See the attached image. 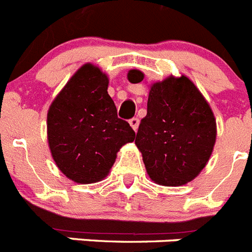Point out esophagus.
Here are the masks:
<instances>
[{"label":"esophagus","instance_id":"1","mask_svg":"<svg viewBox=\"0 0 252 252\" xmlns=\"http://www.w3.org/2000/svg\"><path fill=\"white\" fill-rule=\"evenodd\" d=\"M130 125H131V127L133 128L135 131H137V128H139V124H140V120L137 119V117H132V119L130 120Z\"/></svg>","mask_w":252,"mask_h":252}]
</instances>
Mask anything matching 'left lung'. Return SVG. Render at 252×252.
<instances>
[{"instance_id":"obj_1","label":"left lung","mask_w":252,"mask_h":252,"mask_svg":"<svg viewBox=\"0 0 252 252\" xmlns=\"http://www.w3.org/2000/svg\"><path fill=\"white\" fill-rule=\"evenodd\" d=\"M127 78L140 83L144 74L133 69ZM215 142V116L188 78L169 77L153 84L135 144L155 183L175 187L194 179L206 166Z\"/></svg>"}]
</instances>
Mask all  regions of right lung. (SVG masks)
<instances>
[{
    "instance_id": "right-lung-1",
    "label": "right lung",
    "mask_w": 252,
    "mask_h": 252,
    "mask_svg": "<svg viewBox=\"0 0 252 252\" xmlns=\"http://www.w3.org/2000/svg\"><path fill=\"white\" fill-rule=\"evenodd\" d=\"M108 78L92 64L82 66L51 103L48 140L53 159L69 179L90 184L103 179L135 131L119 119Z\"/></svg>"
}]
</instances>
